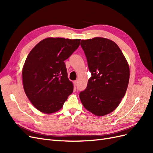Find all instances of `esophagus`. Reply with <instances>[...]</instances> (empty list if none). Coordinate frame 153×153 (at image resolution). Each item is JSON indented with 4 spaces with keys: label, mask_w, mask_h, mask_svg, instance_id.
I'll use <instances>...</instances> for the list:
<instances>
[{
    "label": "esophagus",
    "mask_w": 153,
    "mask_h": 153,
    "mask_svg": "<svg viewBox=\"0 0 153 153\" xmlns=\"http://www.w3.org/2000/svg\"><path fill=\"white\" fill-rule=\"evenodd\" d=\"M73 84H74V85H75V86H76L77 85V81L76 80L74 81L73 82Z\"/></svg>",
    "instance_id": "1"
}]
</instances>
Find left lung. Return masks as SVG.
Wrapping results in <instances>:
<instances>
[{
	"label": "left lung",
	"instance_id": "8db88e82",
	"mask_svg": "<svg viewBox=\"0 0 153 153\" xmlns=\"http://www.w3.org/2000/svg\"><path fill=\"white\" fill-rule=\"evenodd\" d=\"M91 76L80 92L82 105L98 116L112 112L126 93L129 79L127 61L112 40L94 38L82 40Z\"/></svg>",
	"mask_w": 153,
	"mask_h": 153
}]
</instances>
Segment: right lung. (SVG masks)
Masks as SVG:
<instances>
[{
  "mask_svg": "<svg viewBox=\"0 0 153 153\" xmlns=\"http://www.w3.org/2000/svg\"><path fill=\"white\" fill-rule=\"evenodd\" d=\"M80 40L46 38L27 56L22 70L24 89L32 104L41 112L59 110L73 92L64 61L78 48Z\"/></svg>",
  "mask_w": 153,
  "mask_h": 153,
  "instance_id": "add662e5",
  "label": "right lung"
}]
</instances>
